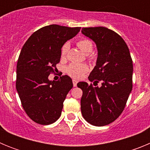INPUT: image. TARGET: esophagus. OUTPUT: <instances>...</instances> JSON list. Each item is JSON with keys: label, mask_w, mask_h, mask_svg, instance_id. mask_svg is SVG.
<instances>
[{"label": "esophagus", "mask_w": 150, "mask_h": 150, "mask_svg": "<svg viewBox=\"0 0 150 150\" xmlns=\"http://www.w3.org/2000/svg\"><path fill=\"white\" fill-rule=\"evenodd\" d=\"M78 82L76 81V79H73V85H74V86H76V85H77Z\"/></svg>", "instance_id": "esophagus-1"}]
</instances>
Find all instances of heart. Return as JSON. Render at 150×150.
Masks as SVG:
<instances>
[{"label":"heart","mask_w":150,"mask_h":150,"mask_svg":"<svg viewBox=\"0 0 150 150\" xmlns=\"http://www.w3.org/2000/svg\"><path fill=\"white\" fill-rule=\"evenodd\" d=\"M77 46L80 49L83 53L86 55H88L92 52L93 50V43L90 40L83 38L79 40L76 43ZM70 45L68 43H66L62 46V50H61V55L62 58L64 59L67 55L69 51ZM88 65L85 64H71L70 65L67 66L66 68V73L69 76L74 79H80L84 76L86 73L88 72Z\"/></svg>","instance_id":"b5f03b06"}]
</instances>
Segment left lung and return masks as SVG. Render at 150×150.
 I'll return each mask as SVG.
<instances>
[{"label":"left lung","mask_w":150,"mask_h":150,"mask_svg":"<svg viewBox=\"0 0 150 150\" xmlns=\"http://www.w3.org/2000/svg\"><path fill=\"white\" fill-rule=\"evenodd\" d=\"M82 33L92 40L98 49L96 66L88 79L102 82L100 87L78 83L83 90L82 115L92 125L104 126L124 110L132 90V59L125 40L113 30L105 27L83 28Z\"/></svg>","instance_id":"obj_1"}]
</instances>
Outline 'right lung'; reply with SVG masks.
I'll use <instances>...</instances> for the list:
<instances>
[{"mask_svg":"<svg viewBox=\"0 0 150 150\" xmlns=\"http://www.w3.org/2000/svg\"><path fill=\"white\" fill-rule=\"evenodd\" d=\"M80 28L45 26L33 33L22 47L17 62L16 87L24 110L36 123L50 125L62 114L64 100L73 88L72 79L67 75L58 81H50L48 77L60 62L62 46Z\"/></svg>","mask_w":150,"mask_h":150,"instance_id":"add662e5","label":"right lung"}]
</instances>
